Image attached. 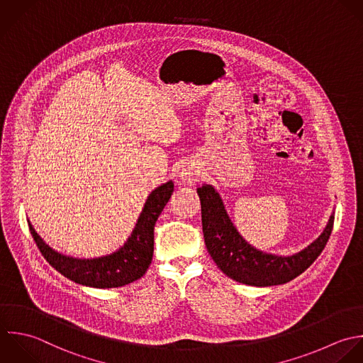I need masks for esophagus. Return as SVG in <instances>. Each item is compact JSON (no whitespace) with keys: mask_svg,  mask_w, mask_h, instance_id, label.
Wrapping results in <instances>:
<instances>
[{"mask_svg":"<svg viewBox=\"0 0 363 363\" xmlns=\"http://www.w3.org/2000/svg\"><path fill=\"white\" fill-rule=\"evenodd\" d=\"M181 179H182V182H185V184L194 185V184L199 179V172L195 171V169H184V171L181 172Z\"/></svg>","mask_w":363,"mask_h":363,"instance_id":"obj_1","label":"esophagus"}]
</instances>
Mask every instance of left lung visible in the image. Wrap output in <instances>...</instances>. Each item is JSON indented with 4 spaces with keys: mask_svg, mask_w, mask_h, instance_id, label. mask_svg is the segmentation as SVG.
<instances>
[{
    "mask_svg": "<svg viewBox=\"0 0 363 363\" xmlns=\"http://www.w3.org/2000/svg\"><path fill=\"white\" fill-rule=\"evenodd\" d=\"M202 208V229L206 249L216 266L232 280L256 287L279 286L306 272L324 250L333 228L334 213L321 236L293 256L263 253L250 246L236 230L212 185L198 188Z\"/></svg>",
    "mask_w": 363,
    "mask_h": 363,
    "instance_id": "obj_1",
    "label": "left lung"
}]
</instances>
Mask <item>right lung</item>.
<instances>
[{"instance_id": "right-lung-1", "label": "right lung", "mask_w": 363, "mask_h": 363, "mask_svg": "<svg viewBox=\"0 0 363 363\" xmlns=\"http://www.w3.org/2000/svg\"><path fill=\"white\" fill-rule=\"evenodd\" d=\"M172 192V181L154 189L125 245L117 252L97 259H74L60 255L40 239L30 223L28 225L42 256L62 276L86 287H121L141 279L150 267L154 253V226Z\"/></svg>"}]
</instances>
